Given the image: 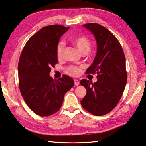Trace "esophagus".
I'll use <instances>...</instances> for the list:
<instances>
[{
  "label": "esophagus",
  "mask_w": 146,
  "mask_h": 146,
  "mask_svg": "<svg viewBox=\"0 0 146 146\" xmlns=\"http://www.w3.org/2000/svg\"><path fill=\"white\" fill-rule=\"evenodd\" d=\"M74 84H75V85L78 86V85H79V84H80V82H79V81H78V80H74Z\"/></svg>",
  "instance_id": "34e87169"
}]
</instances>
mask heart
Masks as SVG:
<instances>
[{
  "label": "heart",
  "mask_w": 146,
  "mask_h": 146,
  "mask_svg": "<svg viewBox=\"0 0 146 146\" xmlns=\"http://www.w3.org/2000/svg\"><path fill=\"white\" fill-rule=\"evenodd\" d=\"M72 42L82 54L87 53L90 50L91 47V43L89 39L84 36H78L73 38ZM64 49V44L63 42H59L57 44L56 50V54L58 59H61L63 56ZM81 70H82L81 67L77 66H70L67 68V72L72 76L79 75L81 73Z\"/></svg>",
  "instance_id": "obj_1"
}]
</instances>
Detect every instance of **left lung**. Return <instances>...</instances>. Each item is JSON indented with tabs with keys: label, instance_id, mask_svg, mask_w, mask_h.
<instances>
[{
	"label": "left lung",
	"instance_id": "left-lung-1",
	"mask_svg": "<svg viewBox=\"0 0 146 146\" xmlns=\"http://www.w3.org/2000/svg\"><path fill=\"white\" fill-rule=\"evenodd\" d=\"M83 26L95 37L97 52L86 74H97V82L80 81L87 94L81 100L86 111L93 115L103 116L111 112L121 98L127 83L125 57L118 40L109 30L97 23Z\"/></svg>",
	"mask_w": 146,
	"mask_h": 146
}]
</instances>
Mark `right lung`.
Returning a JSON list of instances; mask_svg holds the SVG:
<instances>
[{
    "label": "right lung",
    "mask_w": 146,
    "mask_h": 146,
    "mask_svg": "<svg viewBox=\"0 0 146 146\" xmlns=\"http://www.w3.org/2000/svg\"><path fill=\"white\" fill-rule=\"evenodd\" d=\"M62 25L42 28L25 44L18 64L19 85L26 105L33 113L48 116L57 113L64 96L74 85L70 76L55 80L50 76L57 63V46L61 35L69 29Z\"/></svg>",
    "instance_id": "right-lung-1"
}]
</instances>
